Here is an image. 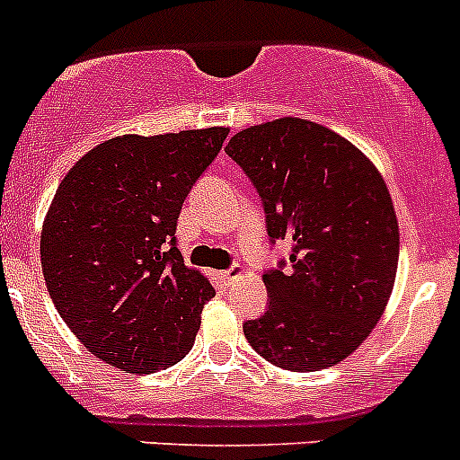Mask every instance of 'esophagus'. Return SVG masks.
Segmentation results:
<instances>
[{"mask_svg":"<svg viewBox=\"0 0 460 460\" xmlns=\"http://www.w3.org/2000/svg\"><path fill=\"white\" fill-rule=\"evenodd\" d=\"M239 276H242V267H230L226 269V271H221V280L226 282V285H233Z\"/></svg>","mask_w":460,"mask_h":460,"instance_id":"obj_1","label":"esophagus"}]
</instances>
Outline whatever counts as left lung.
I'll list each match as a JSON object with an SVG mask.
<instances>
[{
  "mask_svg": "<svg viewBox=\"0 0 460 460\" xmlns=\"http://www.w3.org/2000/svg\"><path fill=\"white\" fill-rule=\"evenodd\" d=\"M226 155L262 200L269 243L292 242L289 260L264 271L269 307L243 335L276 367H332L372 332L394 285L399 226L381 172L301 118L242 129Z\"/></svg>",
  "mask_w": 460,
  "mask_h": 460,
  "instance_id": "obj_1",
  "label": "left lung"
}]
</instances>
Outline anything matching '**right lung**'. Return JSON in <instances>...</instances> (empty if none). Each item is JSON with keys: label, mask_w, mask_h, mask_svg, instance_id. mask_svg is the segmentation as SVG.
Instances as JSON below:
<instances>
[{"label": "right lung", "mask_w": 460, "mask_h": 460, "mask_svg": "<svg viewBox=\"0 0 460 460\" xmlns=\"http://www.w3.org/2000/svg\"><path fill=\"white\" fill-rule=\"evenodd\" d=\"M226 128L116 137L58 184L43 234L48 292L79 342L113 367L153 374L182 360L214 296L175 243L184 198Z\"/></svg>", "instance_id": "add662e5"}]
</instances>
